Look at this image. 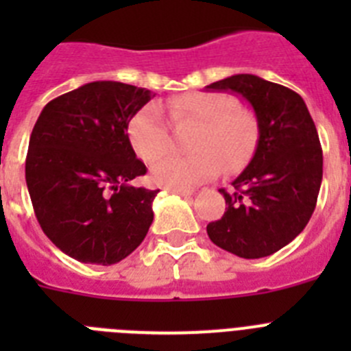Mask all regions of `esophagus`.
I'll list each match as a JSON object with an SVG mask.
<instances>
[{
	"label": "esophagus",
	"mask_w": 351,
	"mask_h": 351,
	"mask_svg": "<svg viewBox=\"0 0 351 351\" xmlns=\"http://www.w3.org/2000/svg\"><path fill=\"white\" fill-rule=\"evenodd\" d=\"M170 193H176V195H181V197H191L195 193L193 190H186V188H169Z\"/></svg>",
	"instance_id": "1"
}]
</instances>
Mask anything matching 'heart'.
Returning a JSON list of instances; mask_svg holds the SVG:
<instances>
[{"label": "heart", "instance_id": "heart-1", "mask_svg": "<svg viewBox=\"0 0 351 351\" xmlns=\"http://www.w3.org/2000/svg\"><path fill=\"white\" fill-rule=\"evenodd\" d=\"M173 126L193 125L188 156H167L151 170V179L167 188H193L219 170L237 169L251 158L258 141L253 117L237 110V101L219 93H188L167 101ZM128 137L135 153L151 163L169 151V128L156 105H145L130 119Z\"/></svg>", "mask_w": 351, "mask_h": 351}]
</instances>
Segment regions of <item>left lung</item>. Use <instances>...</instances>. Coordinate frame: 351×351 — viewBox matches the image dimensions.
Wrapping results in <instances>:
<instances>
[{"instance_id":"8db88e82","label":"left lung","mask_w":351,"mask_h":351,"mask_svg":"<svg viewBox=\"0 0 351 351\" xmlns=\"http://www.w3.org/2000/svg\"><path fill=\"white\" fill-rule=\"evenodd\" d=\"M207 89L250 101L260 133L255 156L234 188L219 190L228 207L207 225V235L241 258L269 256L304 230L316 207L324 176L318 132L300 95L281 84L239 73Z\"/></svg>"}]
</instances>
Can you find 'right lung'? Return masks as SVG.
Here are the masks:
<instances>
[{
    "mask_svg": "<svg viewBox=\"0 0 351 351\" xmlns=\"http://www.w3.org/2000/svg\"><path fill=\"white\" fill-rule=\"evenodd\" d=\"M153 96L96 80L43 107L29 137L26 184L43 234L71 258L112 265L147 235L160 190L130 184L147 169L126 132Z\"/></svg>",
    "mask_w": 351,
    "mask_h": 351,
    "instance_id": "right-lung-1",
    "label": "right lung"
}]
</instances>
